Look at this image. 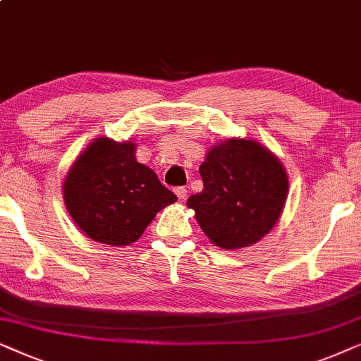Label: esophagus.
I'll use <instances>...</instances> for the list:
<instances>
[{
    "label": "esophagus",
    "mask_w": 361,
    "mask_h": 361,
    "mask_svg": "<svg viewBox=\"0 0 361 361\" xmlns=\"http://www.w3.org/2000/svg\"><path fill=\"white\" fill-rule=\"evenodd\" d=\"M175 195L178 196V200H180V201H185L186 200V195H188V191H186L185 186H176Z\"/></svg>",
    "instance_id": "1"
}]
</instances>
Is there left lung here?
<instances>
[{
  "instance_id": "left-lung-1",
  "label": "left lung",
  "mask_w": 361,
  "mask_h": 361,
  "mask_svg": "<svg viewBox=\"0 0 361 361\" xmlns=\"http://www.w3.org/2000/svg\"><path fill=\"white\" fill-rule=\"evenodd\" d=\"M200 175L204 188L186 204L216 246H251L284 209L289 180L282 163L261 143L244 138L219 143L208 152Z\"/></svg>"
}]
</instances>
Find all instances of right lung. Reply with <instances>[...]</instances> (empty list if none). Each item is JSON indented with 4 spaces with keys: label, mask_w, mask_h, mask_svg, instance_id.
Here are the masks:
<instances>
[{
    "label": "right lung",
    "mask_w": 361,
    "mask_h": 361,
    "mask_svg": "<svg viewBox=\"0 0 361 361\" xmlns=\"http://www.w3.org/2000/svg\"><path fill=\"white\" fill-rule=\"evenodd\" d=\"M155 171L135 158V143L97 138L67 173L64 201L75 224L94 241L127 246L158 211L175 203Z\"/></svg>",
    "instance_id": "1"
}]
</instances>
